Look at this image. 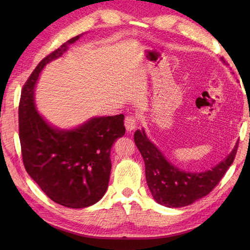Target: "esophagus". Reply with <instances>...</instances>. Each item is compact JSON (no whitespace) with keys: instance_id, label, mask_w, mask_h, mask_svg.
Wrapping results in <instances>:
<instances>
[{"instance_id":"1","label":"esophagus","mask_w":250,"mask_h":250,"mask_svg":"<svg viewBox=\"0 0 250 250\" xmlns=\"http://www.w3.org/2000/svg\"><path fill=\"white\" fill-rule=\"evenodd\" d=\"M137 121H139V119H137V117L135 115H128V116H126L125 119V126L126 131H128V132L133 131L136 128Z\"/></svg>"}]
</instances>
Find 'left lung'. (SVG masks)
<instances>
[{
    "label": "left lung",
    "mask_w": 250,
    "mask_h": 250,
    "mask_svg": "<svg viewBox=\"0 0 250 250\" xmlns=\"http://www.w3.org/2000/svg\"><path fill=\"white\" fill-rule=\"evenodd\" d=\"M134 142L145 161L146 180L153 199L167 207L187 206L208 194L234 161L238 147L236 144L230 155L209 171L189 173L169 163L144 131L135 132Z\"/></svg>",
    "instance_id": "8db88e82"
}]
</instances>
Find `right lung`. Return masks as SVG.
Segmentation results:
<instances>
[{
    "instance_id": "right-lung-1",
    "label": "right lung",
    "mask_w": 250,
    "mask_h": 250,
    "mask_svg": "<svg viewBox=\"0 0 250 250\" xmlns=\"http://www.w3.org/2000/svg\"><path fill=\"white\" fill-rule=\"evenodd\" d=\"M79 37L68 40L37 64L19 102V139L25 171L48 198L71 208H83L102 199L109 182L111 146L125 133L122 114L95 117L65 131L49 125L35 109L34 87L41 71Z\"/></svg>"
}]
</instances>
